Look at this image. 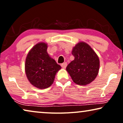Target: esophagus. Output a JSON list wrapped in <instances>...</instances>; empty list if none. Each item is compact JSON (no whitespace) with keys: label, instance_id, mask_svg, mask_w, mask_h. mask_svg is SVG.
<instances>
[{"label":"esophagus","instance_id":"1","mask_svg":"<svg viewBox=\"0 0 123 123\" xmlns=\"http://www.w3.org/2000/svg\"><path fill=\"white\" fill-rule=\"evenodd\" d=\"M67 65V63H66V62H65V63H63V64H61V67H62V68L65 69V68H66Z\"/></svg>","mask_w":123,"mask_h":123}]
</instances>
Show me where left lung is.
Returning a JSON list of instances; mask_svg holds the SVG:
<instances>
[{
    "instance_id": "8db88e82",
    "label": "left lung",
    "mask_w": 123,
    "mask_h": 123,
    "mask_svg": "<svg viewBox=\"0 0 123 123\" xmlns=\"http://www.w3.org/2000/svg\"><path fill=\"white\" fill-rule=\"evenodd\" d=\"M74 59L67 65L66 70L77 85L85 86L95 80L98 74L100 60L90 45L84 42L77 43L72 52Z\"/></svg>"
}]
</instances>
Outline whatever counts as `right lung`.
Listing matches in <instances>:
<instances>
[{
	"label": "right lung",
	"instance_id": "add662e5",
	"mask_svg": "<svg viewBox=\"0 0 123 123\" xmlns=\"http://www.w3.org/2000/svg\"><path fill=\"white\" fill-rule=\"evenodd\" d=\"M47 48L48 45L45 43H37L28 53L25 62V72L28 80L40 89L49 87L61 69L60 65L49 55Z\"/></svg>",
	"mask_w": 123,
	"mask_h": 123
}]
</instances>
